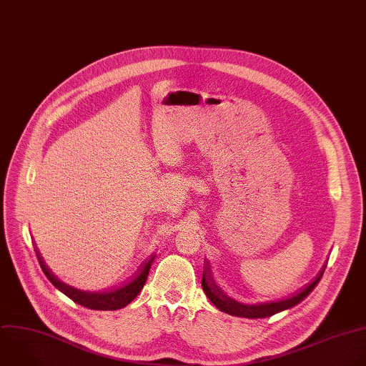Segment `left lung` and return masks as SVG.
Instances as JSON below:
<instances>
[{
    "instance_id": "1",
    "label": "left lung",
    "mask_w": 366,
    "mask_h": 366,
    "mask_svg": "<svg viewBox=\"0 0 366 366\" xmlns=\"http://www.w3.org/2000/svg\"><path fill=\"white\" fill-rule=\"evenodd\" d=\"M326 266L320 270L319 276L306 287H303L300 292L295 293L292 297L289 299H283V300H277V302H269V303H257V305H244L239 303L231 297H228L214 282L212 276H211V270L209 266L207 264L202 273V289L207 295V297L209 299V302L212 305H215V307H218L221 312H225L231 316H238V317H249V319H262V317H269L273 316L279 312H283L286 309H290L296 305H299L302 300H305L309 293L317 286V283L320 282L323 272H325Z\"/></svg>"
}]
</instances>
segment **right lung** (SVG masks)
Here are the masks:
<instances>
[{
    "mask_svg": "<svg viewBox=\"0 0 366 366\" xmlns=\"http://www.w3.org/2000/svg\"><path fill=\"white\" fill-rule=\"evenodd\" d=\"M34 249H36V242H34ZM36 254L39 259V263L44 272V274L47 276V279L53 283L54 287H57L61 293H64L67 297H70L73 302H76L80 306L93 309V310H117L128 306L142 290V287L145 286V282L148 279L151 266L154 263L155 256H151L138 270V273L131 277L129 280L120 283L117 286L104 289V290H99V292H86V290H80L76 287H71L66 283H63L61 280H59L47 267V264L44 263L43 257L40 256L39 249H36Z\"/></svg>",
    "mask_w": 366,
    "mask_h": 366,
    "instance_id": "add662e5",
    "label": "right lung"
}]
</instances>
